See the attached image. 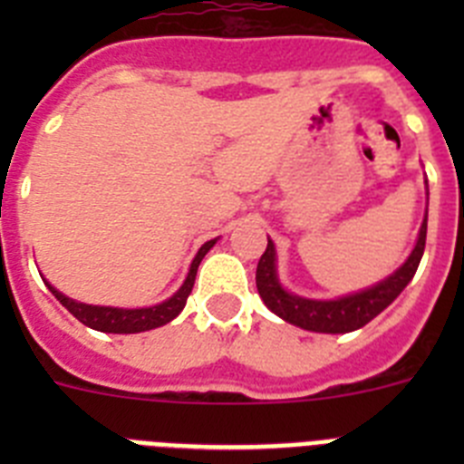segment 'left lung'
<instances>
[{
	"label": "left lung",
	"mask_w": 464,
	"mask_h": 464,
	"mask_svg": "<svg viewBox=\"0 0 464 464\" xmlns=\"http://www.w3.org/2000/svg\"><path fill=\"white\" fill-rule=\"evenodd\" d=\"M425 235H428V216L420 225L416 248L392 276L381 281L374 288L334 299V302H318V299H304L285 293L276 278V251H274L272 241H267V251L262 253L260 262H257V293L274 314L281 315L283 321L293 323V325L304 327V330L311 332H327V334L353 332L358 327L367 325L372 318H376L401 290L407 288V283L413 278L418 265H420V257H423Z\"/></svg>",
	"instance_id": "left-lung-1"
}]
</instances>
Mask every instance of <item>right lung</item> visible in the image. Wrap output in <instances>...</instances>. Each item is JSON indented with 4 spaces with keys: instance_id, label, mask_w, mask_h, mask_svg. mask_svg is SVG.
<instances>
[{
    "instance_id": "obj_1",
    "label": "right lung",
    "mask_w": 464,
    "mask_h": 464,
    "mask_svg": "<svg viewBox=\"0 0 464 464\" xmlns=\"http://www.w3.org/2000/svg\"><path fill=\"white\" fill-rule=\"evenodd\" d=\"M213 244H216V239L207 241V244L199 248V253H197L195 260H192L190 274H188L181 290H179L174 297L167 299V302H162V304L158 306H150V309H111V306L81 304V302H73V299L64 297L63 293H57L53 285H48V288H51V293L63 302V306L73 315V318H79L83 325L92 327V330L113 332V334H134V332L153 330V327L167 325V323L174 321L176 315L181 314L183 306H186L188 302V295L192 293V285H195L197 267H199V262H202V257L207 256L208 248H211Z\"/></svg>"
}]
</instances>
